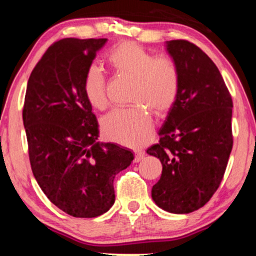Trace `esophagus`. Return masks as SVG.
Here are the masks:
<instances>
[{
  "mask_svg": "<svg viewBox=\"0 0 256 256\" xmlns=\"http://www.w3.org/2000/svg\"><path fill=\"white\" fill-rule=\"evenodd\" d=\"M144 152L143 150H135V158H134V162H140V160H143V157H144Z\"/></svg>",
  "mask_w": 256,
  "mask_h": 256,
  "instance_id": "esophagus-1",
  "label": "esophagus"
}]
</instances>
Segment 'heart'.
Returning <instances> with one entry per match:
<instances>
[{
    "mask_svg": "<svg viewBox=\"0 0 256 256\" xmlns=\"http://www.w3.org/2000/svg\"><path fill=\"white\" fill-rule=\"evenodd\" d=\"M107 62L116 74L132 80L128 110H118L101 122L104 135L110 141L138 146L148 140L152 129V114L164 116L176 102L180 88V71L170 57H157L135 42H124L107 54ZM82 88L94 108L104 110L110 101L104 72L90 65L84 76Z\"/></svg>",
    "mask_w": 256,
    "mask_h": 256,
    "instance_id": "heart-1",
    "label": "heart"
}]
</instances>
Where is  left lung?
I'll use <instances>...</instances> for the list:
<instances>
[{
  "label": "left lung",
  "mask_w": 256,
  "mask_h": 256,
  "mask_svg": "<svg viewBox=\"0 0 256 256\" xmlns=\"http://www.w3.org/2000/svg\"><path fill=\"white\" fill-rule=\"evenodd\" d=\"M166 51L180 68V94L160 129V142L146 152L163 166L154 202L184 214L202 208L222 183L233 146V101L218 68L197 45L169 40Z\"/></svg>",
  "instance_id": "8db88e82"
}]
</instances>
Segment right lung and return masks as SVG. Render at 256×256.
Returning a JSON list of instances; mask_svg holds the SVG:
<instances>
[{
	"mask_svg": "<svg viewBox=\"0 0 256 256\" xmlns=\"http://www.w3.org/2000/svg\"><path fill=\"white\" fill-rule=\"evenodd\" d=\"M106 38L54 42L31 72L23 124L31 170L52 204L76 218H96L115 202L114 178L134 155L98 142L99 124L84 76Z\"/></svg>",
	"mask_w": 256,
	"mask_h": 256,
	"instance_id": "1",
	"label": "right lung"
}]
</instances>
